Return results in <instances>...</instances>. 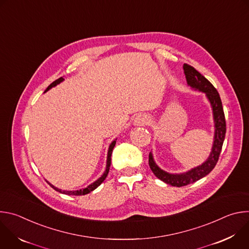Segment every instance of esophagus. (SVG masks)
I'll return each instance as SVG.
<instances>
[{"label": "esophagus", "instance_id": "34e87169", "mask_svg": "<svg viewBox=\"0 0 249 249\" xmlns=\"http://www.w3.org/2000/svg\"><path fill=\"white\" fill-rule=\"evenodd\" d=\"M150 121V117L147 114H140L137 115L134 119V125L136 126H144L148 124Z\"/></svg>", "mask_w": 249, "mask_h": 249}]
</instances>
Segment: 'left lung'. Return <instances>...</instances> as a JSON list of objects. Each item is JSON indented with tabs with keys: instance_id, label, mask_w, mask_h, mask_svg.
Segmentation results:
<instances>
[{
	"instance_id": "obj_1",
	"label": "left lung",
	"mask_w": 249,
	"mask_h": 249,
	"mask_svg": "<svg viewBox=\"0 0 249 249\" xmlns=\"http://www.w3.org/2000/svg\"><path fill=\"white\" fill-rule=\"evenodd\" d=\"M183 71L187 85L194 90L204 92L208 101L210 102L211 108L213 111V119H214L215 132L212 150L210 152L208 159L202 164L195 166L186 172L170 173L161 169L156 163L153 153H150L149 165L154 174L164 183L175 187H181L196 182L197 180L203 178V177H205L213 170V168L215 167V165L218 162L226 136V119L222 105V100L218 90L193 67L184 64Z\"/></svg>"
}]
</instances>
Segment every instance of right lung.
Returning <instances> with one entry per match:
<instances>
[{
    "label": "right lung",
    "mask_w": 249,
    "mask_h": 249,
    "mask_svg": "<svg viewBox=\"0 0 249 249\" xmlns=\"http://www.w3.org/2000/svg\"><path fill=\"white\" fill-rule=\"evenodd\" d=\"M64 81V79L63 78H60V79H58V80H56L55 82H53L46 89H45V91L44 92H46V91H48L49 89H51L52 88H54V87H56L57 85H59V84H61L62 82ZM116 140L117 139H115V140H113L112 142H111V144L109 145V148H108V152H107V159H106V167H105V170H104V172L102 173V175L99 177L98 179H96L94 182H92L91 184H89V186H87V187H85V188H82V189H80V190H62V189H60V188H57V187H55L53 184H51L50 182H48L47 181V183L54 189V190H56V191H58V192H60V193H62V194H66V195H74V196H81V195H86V194H89V193H90L91 191H93L94 189H96L103 181H104V179L106 178V176H107V174H108V171H109V167H110V163H111V155H112V151H113V148L115 147V144H116Z\"/></svg>",
    "instance_id": "right-lung-1"
}]
</instances>
